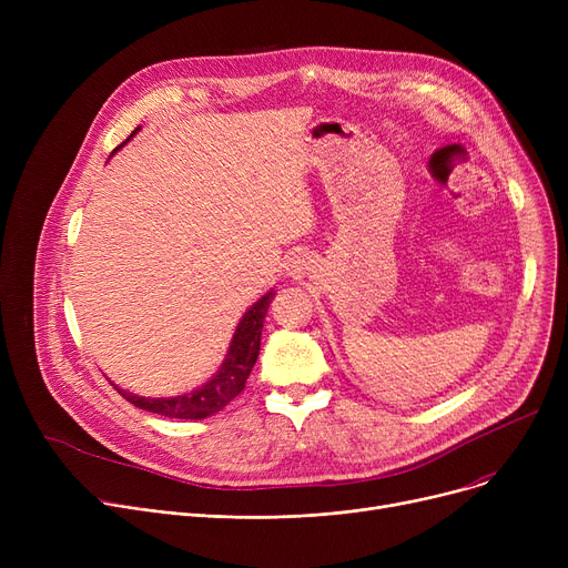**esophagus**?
Segmentation results:
<instances>
[{"instance_id": "1", "label": "esophagus", "mask_w": 568, "mask_h": 568, "mask_svg": "<svg viewBox=\"0 0 568 568\" xmlns=\"http://www.w3.org/2000/svg\"><path fill=\"white\" fill-rule=\"evenodd\" d=\"M296 264H300V262H296V260H292L290 257V262L285 264V272L292 276V274H300V266H296Z\"/></svg>"}]
</instances>
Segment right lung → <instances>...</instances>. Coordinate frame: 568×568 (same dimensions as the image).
<instances>
[{
    "mask_svg": "<svg viewBox=\"0 0 568 568\" xmlns=\"http://www.w3.org/2000/svg\"><path fill=\"white\" fill-rule=\"evenodd\" d=\"M138 131H140V126L131 133V138ZM272 300H274V290H268L260 302H255L244 313L242 322L236 324L221 368L216 371V375L212 379L197 386V389L182 394V396H172V398H144V396H135V394L119 389V386H114V384L112 386L135 407L161 414V416H170V419H204V416H212V414L221 412L230 400H234L239 394L244 392L246 379L257 362L262 322H264V315H266Z\"/></svg>",
    "mask_w": 568,
    "mask_h": 568,
    "instance_id": "right-lung-1",
    "label": "right lung"
}]
</instances>
